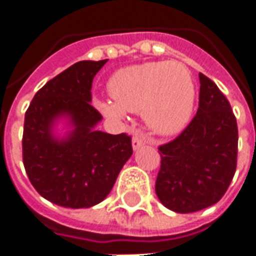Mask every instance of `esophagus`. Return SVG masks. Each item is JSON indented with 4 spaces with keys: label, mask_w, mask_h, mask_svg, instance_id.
<instances>
[{
    "label": "esophagus",
    "mask_w": 256,
    "mask_h": 256,
    "mask_svg": "<svg viewBox=\"0 0 256 256\" xmlns=\"http://www.w3.org/2000/svg\"><path fill=\"white\" fill-rule=\"evenodd\" d=\"M132 144H133V150H138L140 146H142L145 144V136L141 132H136L132 140Z\"/></svg>",
    "instance_id": "34e87169"
}]
</instances>
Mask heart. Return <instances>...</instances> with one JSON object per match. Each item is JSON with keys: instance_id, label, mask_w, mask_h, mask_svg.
Here are the masks:
<instances>
[{"instance_id": "1", "label": "heart", "mask_w": 256, "mask_h": 256, "mask_svg": "<svg viewBox=\"0 0 256 256\" xmlns=\"http://www.w3.org/2000/svg\"><path fill=\"white\" fill-rule=\"evenodd\" d=\"M108 90L114 101H96L102 115L122 119L124 111L144 112L145 122L162 136L182 132L192 116L194 86L188 68L178 62L120 68L110 78Z\"/></svg>"}]
</instances>
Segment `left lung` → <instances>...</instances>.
I'll list each match as a JSON object with an SVG mask.
<instances>
[{
	"instance_id": "1",
	"label": "left lung",
	"mask_w": 256,
	"mask_h": 256,
	"mask_svg": "<svg viewBox=\"0 0 256 256\" xmlns=\"http://www.w3.org/2000/svg\"><path fill=\"white\" fill-rule=\"evenodd\" d=\"M198 114L182 133L159 146L155 190L162 204L188 214L218 203L237 166L236 116L218 86L198 74Z\"/></svg>"
}]
</instances>
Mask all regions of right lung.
<instances>
[{
    "label": "right lung",
    "instance_id": "add662e5",
    "mask_svg": "<svg viewBox=\"0 0 256 256\" xmlns=\"http://www.w3.org/2000/svg\"><path fill=\"white\" fill-rule=\"evenodd\" d=\"M108 60H84L50 79L26 111L23 163L42 198L67 208H89L108 196L118 174L133 155L132 137L96 130L102 116L92 106L93 78ZM67 116V138L52 134V123Z\"/></svg>",
    "mask_w": 256,
    "mask_h": 256
}]
</instances>
